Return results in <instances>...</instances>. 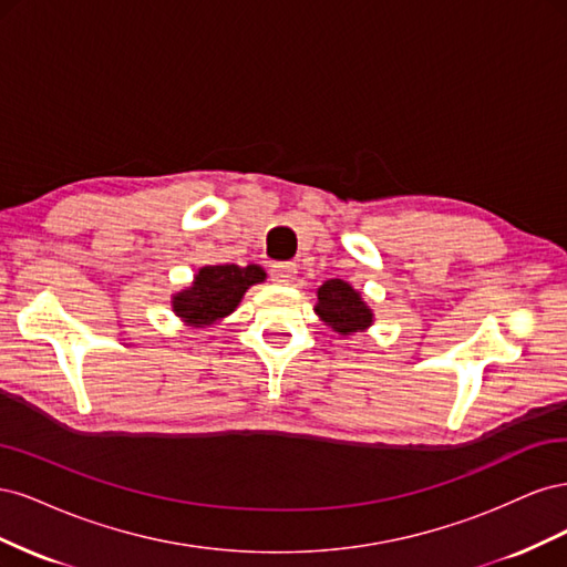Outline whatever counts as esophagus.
<instances>
[{
	"instance_id": "esophagus-1",
	"label": "esophagus",
	"mask_w": 567,
	"mask_h": 567,
	"mask_svg": "<svg viewBox=\"0 0 567 567\" xmlns=\"http://www.w3.org/2000/svg\"><path fill=\"white\" fill-rule=\"evenodd\" d=\"M271 281L274 284H281V286H288V284H293L296 281V277H298V269H296V265H290V262H277V265H271Z\"/></svg>"
}]
</instances>
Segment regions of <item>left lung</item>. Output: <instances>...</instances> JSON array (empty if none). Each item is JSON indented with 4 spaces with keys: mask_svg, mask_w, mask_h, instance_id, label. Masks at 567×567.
<instances>
[{
    "mask_svg": "<svg viewBox=\"0 0 567 567\" xmlns=\"http://www.w3.org/2000/svg\"><path fill=\"white\" fill-rule=\"evenodd\" d=\"M315 312L340 336L362 333L373 323V312L348 281L329 279L317 290Z\"/></svg>",
    "mask_w": 567,
    "mask_h": 567,
    "instance_id": "left-lung-1",
    "label": "left lung"
}]
</instances>
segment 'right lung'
<instances>
[{
	"mask_svg": "<svg viewBox=\"0 0 567 567\" xmlns=\"http://www.w3.org/2000/svg\"><path fill=\"white\" fill-rule=\"evenodd\" d=\"M267 279L260 265H208L200 267L194 284L173 296V312L184 321L203 329L231 315L246 290Z\"/></svg>",
	"mask_w": 567,
	"mask_h": 567,
	"instance_id": "obj_1",
	"label": "right lung"
}]
</instances>
